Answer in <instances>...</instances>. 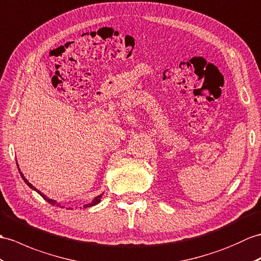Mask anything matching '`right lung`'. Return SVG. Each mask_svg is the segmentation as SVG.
<instances>
[{
    "label": "right lung",
    "mask_w": 261,
    "mask_h": 261,
    "mask_svg": "<svg viewBox=\"0 0 261 261\" xmlns=\"http://www.w3.org/2000/svg\"><path fill=\"white\" fill-rule=\"evenodd\" d=\"M20 174H21V177H22V179L24 180V182H25L30 188H31V189L32 190H34V191H36V192H38L39 193V195L42 197V198H43L44 200H46V201L48 202V203H51V204H57V205H60L59 203H57V201H56V200H52V199H50V198H47L45 195H43V193H42L40 190H38V189H36V188L35 187H33L31 184H30L29 182V181L25 179V178H24V175H23V173L20 171ZM101 195L100 196H98V197H95L93 200H92V202H90V203H88V204H86V205H84V207H86V208H88V207H91V205H95V204H98L100 201H101Z\"/></svg>",
    "instance_id": "add662e5"
}]
</instances>
